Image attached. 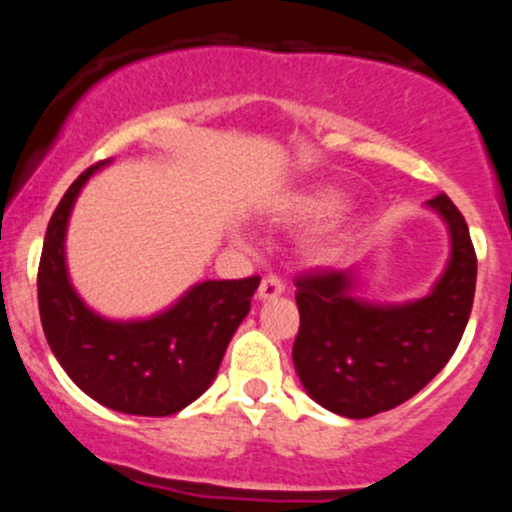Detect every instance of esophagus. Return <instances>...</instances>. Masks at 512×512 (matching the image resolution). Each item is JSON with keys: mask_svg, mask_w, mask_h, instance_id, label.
<instances>
[{"mask_svg": "<svg viewBox=\"0 0 512 512\" xmlns=\"http://www.w3.org/2000/svg\"><path fill=\"white\" fill-rule=\"evenodd\" d=\"M284 291H286L284 281L276 279V276H264L260 289H257V298H260V301H272V298L281 296Z\"/></svg>", "mask_w": 512, "mask_h": 512, "instance_id": "34e87169", "label": "esophagus"}]
</instances>
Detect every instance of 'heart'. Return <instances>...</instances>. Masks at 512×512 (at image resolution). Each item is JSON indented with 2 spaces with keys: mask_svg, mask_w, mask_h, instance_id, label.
Returning <instances> with one entry per match:
<instances>
[{
  "mask_svg": "<svg viewBox=\"0 0 512 512\" xmlns=\"http://www.w3.org/2000/svg\"><path fill=\"white\" fill-rule=\"evenodd\" d=\"M339 207H342V192H337L334 187H313V190L298 192L284 204H279L274 209V221L286 228H305L332 216ZM342 252V223L334 221L310 240L305 257L315 267H327V264L337 262Z\"/></svg>",
  "mask_w": 512,
  "mask_h": 512,
  "instance_id": "obj_1",
  "label": "heart"
}]
</instances>
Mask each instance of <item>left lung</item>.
Returning a JSON list of instances; mask_svg holds the SVG:
<instances>
[{
	"label": "left lung",
	"instance_id": "left-lung-1",
	"mask_svg": "<svg viewBox=\"0 0 512 512\" xmlns=\"http://www.w3.org/2000/svg\"><path fill=\"white\" fill-rule=\"evenodd\" d=\"M448 228L450 255L431 291L402 303L358 296L363 269H322L296 279L301 330L293 366L320 407L368 419L431 383L460 344L477 286L469 228L445 195L426 202Z\"/></svg>",
	"mask_w": 512,
	"mask_h": 512
}]
</instances>
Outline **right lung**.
<instances>
[{"label":"right lung","mask_w":512,"mask_h":512,"mask_svg":"<svg viewBox=\"0 0 512 512\" xmlns=\"http://www.w3.org/2000/svg\"><path fill=\"white\" fill-rule=\"evenodd\" d=\"M96 163L72 182L52 214L38 269L45 339L72 383L103 407L134 416H170L209 390L228 342L250 313L260 276L197 281L149 317H108L74 289L67 228Z\"/></svg>","instance_id":"obj_1"}]
</instances>
